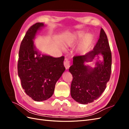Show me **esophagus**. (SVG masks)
<instances>
[{"label":"esophagus","mask_w":129,"mask_h":129,"mask_svg":"<svg viewBox=\"0 0 129 129\" xmlns=\"http://www.w3.org/2000/svg\"><path fill=\"white\" fill-rule=\"evenodd\" d=\"M64 66L66 69H68L71 66L70 62L67 59H66V61L64 62Z\"/></svg>","instance_id":"1"}]
</instances>
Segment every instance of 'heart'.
Returning <instances> with one entry per match:
<instances>
[{"label":"heart","mask_w":129,"mask_h":129,"mask_svg":"<svg viewBox=\"0 0 129 129\" xmlns=\"http://www.w3.org/2000/svg\"><path fill=\"white\" fill-rule=\"evenodd\" d=\"M94 40L91 34H85L82 32H77L74 34L66 36L64 39V44L69 47H73L81 42L79 51L82 53H86L90 48Z\"/></svg>","instance_id":"1"}]
</instances>
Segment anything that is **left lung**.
Instances as JSON below:
<instances>
[{"instance_id": "1", "label": "left lung", "mask_w": 129, "mask_h": 129, "mask_svg": "<svg viewBox=\"0 0 129 129\" xmlns=\"http://www.w3.org/2000/svg\"><path fill=\"white\" fill-rule=\"evenodd\" d=\"M104 59L100 61L99 56ZM98 57L95 67L85 64ZM111 53L106 34L101 28L100 38L94 48L84 55L73 57V64L69 71L72 74L71 94L77 102L91 103L102 94L110 79L111 72Z\"/></svg>"}]
</instances>
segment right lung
Masks as SVG:
<instances>
[{
    "mask_svg": "<svg viewBox=\"0 0 129 129\" xmlns=\"http://www.w3.org/2000/svg\"><path fill=\"white\" fill-rule=\"evenodd\" d=\"M45 25L37 22L27 30L21 43L19 52L18 73L22 88L33 100H48L54 91L56 82L66 68L64 56L54 57L41 54L34 40L39 30Z\"/></svg>",
    "mask_w": 129,
    "mask_h": 129,
    "instance_id": "right-lung-1",
    "label": "right lung"
}]
</instances>
